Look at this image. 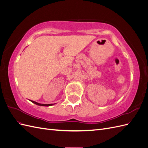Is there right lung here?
Instances as JSON below:
<instances>
[{"instance_id": "right-lung-1", "label": "right lung", "mask_w": 148, "mask_h": 148, "mask_svg": "<svg viewBox=\"0 0 148 148\" xmlns=\"http://www.w3.org/2000/svg\"><path fill=\"white\" fill-rule=\"evenodd\" d=\"M30 101H31V102H32L33 103H34V104H36V105H38V106H52V105H53V104H39V103H38V102H35V101H31V100H30Z\"/></svg>"}]
</instances>
